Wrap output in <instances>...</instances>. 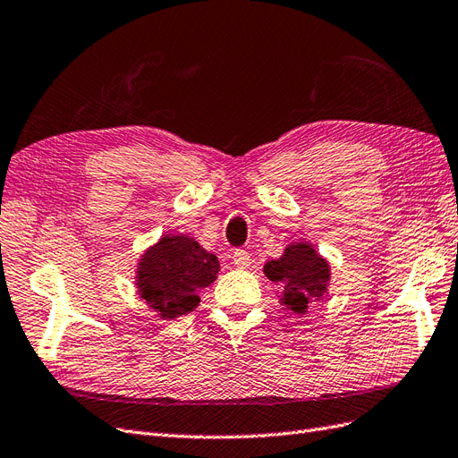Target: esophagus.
<instances>
[{"label": "esophagus", "instance_id": "obj_1", "mask_svg": "<svg viewBox=\"0 0 458 458\" xmlns=\"http://www.w3.org/2000/svg\"><path fill=\"white\" fill-rule=\"evenodd\" d=\"M233 264L234 266H237L239 269H246V267H249L250 266V254L249 252H246V250H234L233 252Z\"/></svg>", "mask_w": 458, "mask_h": 458}]
</instances>
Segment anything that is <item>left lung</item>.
<instances>
[{
  "label": "left lung",
  "instance_id": "obj_1",
  "mask_svg": "<svg viewBox=\"0 0 458 458\" xmlns=\"http://www.w3.org/2000/svg\"><path fill=\"white\" fill-rule=\"evenodd\" d=\"M264 274L274 283H281V302L294 314H304L308 302L319 301L327 291L329 266L308 242L291 244L279 259L264 266Z\"/></svg>",
  "mask_w": 458,
  "mask_h": 458
}]
</instances>
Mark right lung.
I'll use <instances>...</instances> for the list:
<instances>
[{
  "mask_svg": "<svg viewBox=\"0 0 458 458\" xmlns=\"http://www.w3.org/2000/svg\"><path fill=\"white\" fill-rule=\"evenodd\" d=\"M217 271L216 254L206 252L194 239L167 234L140 259L137 285L159 316L173 319L199 306V291L216 281Z\"/></svg>",
  "mask_w": 458,
  "mask_h": 458,
  "instance_id": "add662e5",
  "label": "right lung"
}]
</instances>
